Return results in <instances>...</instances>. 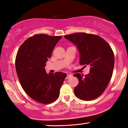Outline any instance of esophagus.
Returning <instances> with one entry per match:
<instances>
[{
    "label": "esophagus",
    "mask_w": 128,
    "mask_h": 128,
    "mask_svg": "<svg viewBox=\"0 0 128 128\" xmlns=\"http://www.w3.org/2000/svg\"><path fill=\"white\" fill-rule=\"evenodd\" d=\"M71 77H72V75L67 74V76H66V79H69V78H70Z\"/></svg>",
    "instance_id": "1"
}]
</instances>
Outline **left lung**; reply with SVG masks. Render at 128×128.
I'll list each match as a JSON object with an SVG mask.
<instances>
[{"label": "left lung", "mask_w": 128, "mask_h": 128, "mask_svg": "<svg viewBox=\"0 0 128 128\" xmlns=\"http://www.w3.org/2000/svg\"><path fill=\"white\" fill-rule=\"evenodd\" d=\"M64 37L77 48L80 65L90 67L89 74L85 76L74 74L79 80L74 89L75 95L84 101L98 98L104 92L112 76L115 58L111 47L101 37L91 34L77 33Z\"/></svg>", "instance_id": "8db88e82"}]
</instances>
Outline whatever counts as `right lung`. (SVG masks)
I'll use <instances>...</instances> for the list:
<instances>
[{"mask_svg":"<svg viewBox=\"0 0 128 128\" xmlns=\"http://www.w3.org/2000/svg\"><path fill=\"white\" fill-rule=\"evenodd\" d=\"M62 36L36 34L27 39L18 49L16 70L25 92L40 103L48 104L58 98L60 90L67 74L46 71V62Z\"/></svg>","mask_w":128,"mask_h":128,"instance_id":"obj_1","label":"right lung"}]
</instances>
